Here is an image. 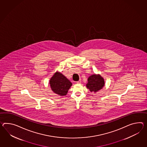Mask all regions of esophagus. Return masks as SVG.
Wrapping results in <instances>:
<instances>
[{
    "label": "esophagus",
    "mask_w": 147,
    "mask_h": 147,
    "mask_svg": "<svg viewBox=\"0 0 147 147\" xmlns=\"http://www.w3.org/2000/svg\"><path fill=\"white\" fill-rule=\"evenodd\" d=\"M81 80H80L79 81L76 82V83H77L78 84H80V83H81Z\"/></svg>",
    "instance_id": "1"
}]
</instances>
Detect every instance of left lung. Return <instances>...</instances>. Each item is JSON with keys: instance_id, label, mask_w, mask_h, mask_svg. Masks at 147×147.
<instances>
[{"instance_id": "1", "label": "left lung", "mask_w": 147, "mask_h": 147, "mask_svg": "<svg viewBox=\"0 0 147 147\" xmlns=\"http://www.w3.org/2000/svg\"><path fill=\"white\" fill-rule=\"evenodd\" d=\"M88 81L86 87L91 92H97L101 89L105 84L104 79L100 75L93 74L90 76Z\"/></svg>"}]
</instances>
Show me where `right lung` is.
<instances>
[{
	"label": "right lung",
	"instance_id": "1",
	"mask_svg": "<svg viewBox=\"0 0 147 147\" xmlns=\"http://www.w3.org/2000/svg\"><path fill=\"white\" fill-rule=\"evenodd\" d=\"M51 90L59 96L66 95L72 86V83L61 73H56L50 80Z\"/></svg>",
	"mask_w": 147,
	"mask_h": 147
}]
</instances>
